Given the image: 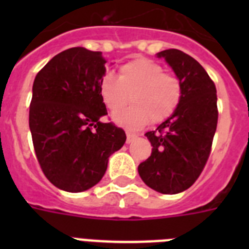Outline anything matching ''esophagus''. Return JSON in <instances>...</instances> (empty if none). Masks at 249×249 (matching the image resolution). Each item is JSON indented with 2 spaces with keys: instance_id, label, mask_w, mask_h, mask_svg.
I'll use <instances>...</instances> for the list:
<instances>
[{
  "instance_id": "esophagus-1",
  "label": "esophagus",
  "mask_w": 249,
  "mask_h": 249,
  "mask_svg": "<svg viewBox=\"0 0 249 249\" xmlns=\"http://www.w3.org/2000/svg\"><path fill=\"white\" fill-rule=\"evenodd\" d=\"M137 138V136L135 135V133H131V132H127V140L126 142L127 143H131V142H133V141Z\"/></svg>"
}]
</instances>
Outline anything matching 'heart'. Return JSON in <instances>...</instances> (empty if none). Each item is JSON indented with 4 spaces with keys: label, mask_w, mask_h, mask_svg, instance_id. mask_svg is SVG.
Segmentation results:
<instances>
[{
    "label": "heart",
    "mask_w": 249,
    "mask_h": 249,
    "mask_svg": "<svg viewBox=\"0 0 249 249\" xmlns=\"http://www.w3.org/2000/svg\"><path fill=\"white\" fill-rule=\"evenodd\" d=\"M98 92L111 111L123 107L129 96L132 106L112 114L114 123L128 129H140L148 122L160 124L167 121L177 111L183 96L181 81L164 73L160 63L144 57L121 66L118 78L112 73L103 74Z\"/></svg>",
    "instance_id": "b5f03b06"
}]
</instances>
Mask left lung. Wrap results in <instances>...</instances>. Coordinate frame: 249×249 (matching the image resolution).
<instances>
[{"label":"left lung","mask_w":249,"mask_h":249,"mask_svg":"<svg viewBox=\"0 0 249 249\" xmlns=\"http://www.w3.org/2000/svg\"><path fill=\"white\" fill-rule=\"evenodd\" d=\"M157 57H163L181 81L183 96L172 117L144 135L153 148L138 173L152 190L176 195L195 183L210 157L218 121L217 91L193 57L175 48L160 51Z\"/></svg>","instance_id":"left-lung-1"}]
</instances>
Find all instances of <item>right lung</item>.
Returning <instances> with one entry per match:
<instances>
[{
	"instance_id": "right-lung-1",
	"label": "right lung",
	"mask_w": 249,
	"mask_h": 249,
	"mask_svg": "<svg viewBox=\"0 0 249 249\" xmlns=\"http://www.w3.org/2000/svg\"><path fill=\"white\" fill-rule=\"evenodd\" d=\"M102 52L73 47L56 54L37 73L30 106L35 152L51 183L66 192L89 190L105 176L108 158L126 133L107 114L98 92L106 73Z\"/></svg>"
}]
</instances>
